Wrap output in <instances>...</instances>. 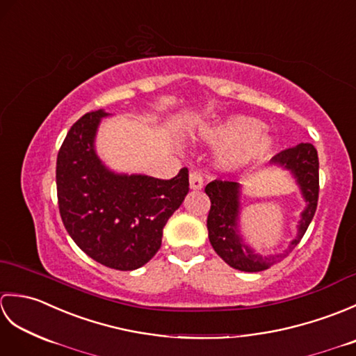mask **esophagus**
<instances>
[{"label":"esophagus","instance_id":"1","mask_svg":"<svg viewBox=\"0 0 356 356\" xmlns=\"http://www.w3.org/2000/svg\"><path fill=\"white\" fill-rule=\"evenodd\" d=\"M190 186H191V190H194V191L202 190L203 176L199 171H191L190 172Z\"/></svg>","mask_w":356,"mask_h":356}]
</instances>
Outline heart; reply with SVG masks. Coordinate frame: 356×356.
<instances>
[{"mask_svg": "<svg viewBox=\"0 0 356 356\" xmlns=\"http://www.w3.org/2000/svg\"><path fill=\"white\" fill-rule=\"evenodd\" d=\"M263 122L245 115H231L195 130V138L218 149V162L229 170L241 168L252 162H263L274 148L268 133L261 131Z\"/></svg>", "mask_w": 356, "mask_h": 356, "instance_id": "1", "label": "heart"}]
</instances>
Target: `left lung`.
Returning <instances> with one entry per match:
<instances>
[{
	"instance_id": "obj_1",
	"label": "left lung",
	"mask_w": 356,
	"mask_h": 356,
	"mask_svg": "<svg viewBox=\"0 0 356 356\" xmlns=\"http://www.w3.org/2000/svg\"><path fill=\"white\" fill-rule=\"evenodd\" d=\"M270 162L293 174L306 200V208L301 213L298 222L297 237L291 241L289 249L283 254L263 257L255 254L252 248L245 245L238 231L240 184L231 182V180H213L205 188V193L211 200V209L207 220L209 241L218 257L234 269L259 272L284 259L303 238L315 216L320 193V163L318 153L312 143H298L297 147L287 148L272 157Z\"/></svg>"
}]
</instances>
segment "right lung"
Masks as SVG:
<instances>
[{
  "label": "right lung",
  "instance_id": "1",
  "mask_svg": "<svg viewBox=\"0 0 356 356\" xmlns=\"http://www.w3.org/2000/svg\"><path fill=\"white\" fill-rule=\"evenodd\" d=\"M104 110L73 124L56 159L58 205L74 243L104 266L133 270L162 245L163 226L190 191L188 170L170 180L110 171L95 151Z\"/></svg>",
  "mask_w": 356,
  "mask_h": 356
}]
</instances>
